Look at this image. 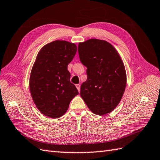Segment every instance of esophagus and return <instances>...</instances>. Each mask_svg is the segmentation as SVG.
Here are the masks:
<instances>
[{"mask_svg":"<svg viewBox=\"0 0 160 160\" xmlns=\"http://www.w3.org/2000/svg\"><path fill=\"white\" fill-rule=\"evenodd\" d=\"M76 88H77V89H78V91H80V85L79 84H77L76 85Z\"/></svg>","mask_w":160,"mask_h":160,"instance_id":"obj_1","label":"esophagus"}]
</instances>
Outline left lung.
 I'll list each match as a JSON object with an SVG mask.
<instances>
[{
	"label": "left lung",
	"instance_id": "obj_1",
	"mask_svg": "<svg viewBox=\"0 0 160 160\" xmlns=\"http://www.w3.org/2000/svg\"><path fill=\"white\" fill-rule=\"evenodd\" d=\"M78 52L88 75L81 85V98L94 114L109 113L119 104L126 87L122 58L111 43L96 38L79 42Z\"/></svg>",
	"mask_w": 160,
	"mask_h": 160
}]
</instances>
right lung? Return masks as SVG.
Instances as JSON below:
<instances>
[{
    "instance_id": "obj_1",
    "label": "right lung",
    "mask_w": 160,
    "mask_h": 160,
    "mask_svg": "<svg viewBox=\"0 0 160 160\" xmlns=\"http://www.w3.org/2000/svg\"><path fill=\"white\" fill-rule=\"evenodd\" d=\"M77 49L75 43L57 40L44 45L37 54L30 72V92L38 111L47 117L60 118L79 94L67 69Z\"/></svg>"
}]
</instances>
